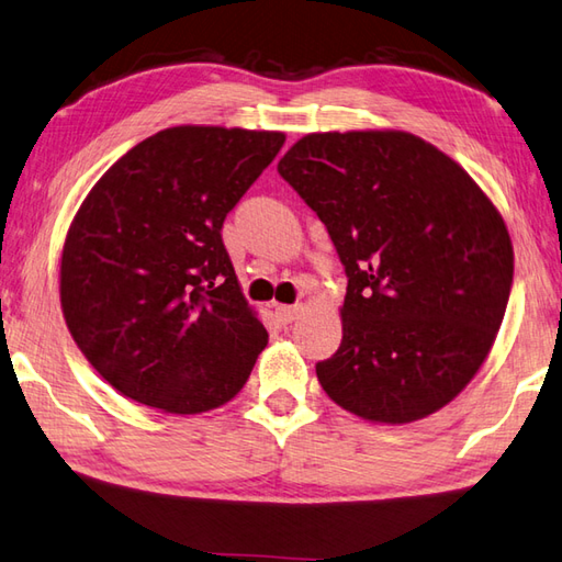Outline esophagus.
Wrapping results in <instances>:
<instances>
[{
    "label": "esophagus",
    "instance_id": "1",
    "mask_svg": "<svg viewBox=\"0 0 562 562\" xmlns=\"http://www.w3.org/2000/svg\"><path fill=\"white\" fill-rule=\"evenodd\" d=\"M302 306L300 304H278L274 306V314H278V318L282 324H292L296 316H300Z\"/></svg>",
    "mask_w": 562,
    "mask_h": 562
}]
</instances>
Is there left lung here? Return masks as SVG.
Returning a JSON list of instances; mask_svg holds the SVG:
<instances>
[{
  "label": "left lung",
  "instance_id": "obj_1",
  "mask_svg": "<svg viewBox=\"0 0 562 562\" xmlns=\"http://www.w3.org/2000/svg\"><path fill=\"white\" fill-rule=\"evenodd\" d=\"M278 172L316 212L346 270L344 338L316 362L362 419L406 424L475 378L507 310L514 250L458 162L404 131L312 134Z\"/></svg>",
  "mask_w": 562,
  "mask_h": 562
}]
</instances>
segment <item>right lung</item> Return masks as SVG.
<instances>
[{"label": "right lung", "mask_w": 562, "mask_h": 562, "mask_svg": "<svg viewBox=\"0 0 562 562\" xmlns=\"http://www.w3.org/2000/svg\"><path fill=\"white\" fill-rule=\"evenodd\" d=\"M282 143L278 131L165 128L87 194L63 248V316L128 400L200 414L246 384L268 331L240 294L222 226Z\"/></svg>", "instance_id": "obj_1"}]
</instances>
